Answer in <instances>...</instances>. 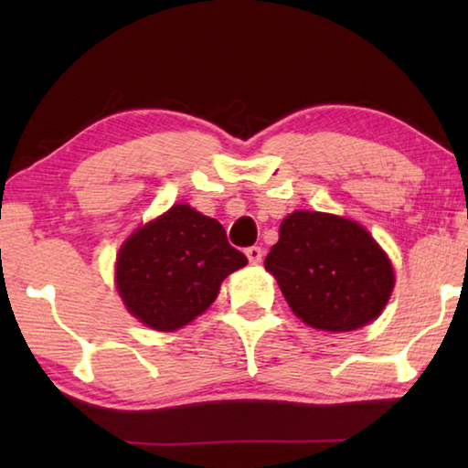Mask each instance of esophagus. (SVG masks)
Listing matches in <instances>:
<instances>
[{
  "label": "esophagus",
  "mask_w": 468,
  "mask_h": 468,
  "mask_svg": "<svg viewBox=\"0 0 468 468\" xmlns=\"http://www.w3.org/2000/svg\"><path fill=\"white\" fill-rule=\"evenodd\" d=\"M245 256H248L251 264H260V262H262L264 251H262V248H258V245H251V248L245 250Z\"/></svg>",
  "instance_id": "esophagus-1"
}]
</instances>
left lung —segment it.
<instances>
[{
	"instance_id": "left-lung-1",
	"label": "left lung",
	"mask_w": 468,
	"mask_h": 468,
	"mask_svg": "<svg viewBox=\"0 0 468 468\" xmlns=\"http://www.w3.org/2000/svg\"><path fill=\"white\" fill-rule=\"evenodd\" d=\"M307 326L357 330L374 322L394 289V268L366 227L326 212L297 210L281 223L264 260Z\"/></svg>"
}]
</instances>
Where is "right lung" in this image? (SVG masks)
I'll use <instances>...</instances> for the list:
<instances>
[{"label": "right lung", "mask_w": 468, "mask_h": 468, "mask_svg": "<svg viewBox=\"0 0 468 468\" xmlns=\"http://www.w3.org/2000/svg\"><path fill=\"white\" fill-rule=\"evenodd\" d=\"M245 264L248 258L229 245L218 220L173 204L123 241L115 284L133 318L173 332L208 310L220 282Z\"/></svg>", "instance_id": "right-lung-1"}]
</instances>
